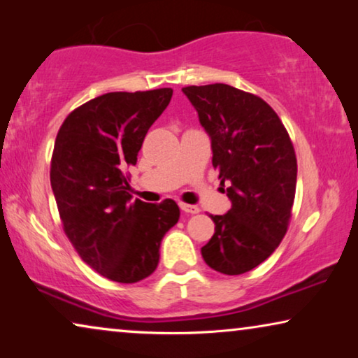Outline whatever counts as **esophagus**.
<instances>
[{
	"mask_svg": "<svg viewBox=\"0 0 358 358\" xmlns=\"http://www.w3.org/2000/svg\"><path fill=\"white\" fill-rule=\"evenodd\" d=\"M180 210H182L184 213H189V215H195L200 212V208L197 207V205H190V203H179Z\"/></svg>",
	"mask_w": 358,
	"mask_h": 358,
	"instance_id": "34e87169",
	"label": "esophagus"
}]
</instances>
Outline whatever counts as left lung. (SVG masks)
I'll return each mask as SVG.
<instances>
[{
	"instance_id": "obj_1",
	"label": "left lung",
	"mask_w": 358,
	"mask_h": 358,
	"mask_svg": "<svg viewBox=\"0 0 358 358\" xmlns=\"http://www.w3.org/2000/svg\"><path fill=\"white\" fill-rule=\"evenodd\" d=\"M182 92L212 140L213 168L231 200L228 213L210 215L215 233L202 257L213 271L239 275L266 261L285 236L296 189L295 150L259 96L223 83Z\"/></svg>"
}]
</instances>
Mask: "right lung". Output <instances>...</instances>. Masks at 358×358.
Here are the masks:
<instances>
[{
	"instance_id": "add662e5",
	"label": "right lung",
	"mask_w": 358,
	"mask_h": 358,
	"mask_svg": "<svg viewBox=\"0 0 358 358\" xmlns=\"http://www.w3.org/2000/svg\"><path fill=\"white\" fill-rule=\"evenodd\" d=\"M173 90L107 92L71 112L58 130L50 184L63 231L102 277L135 283L159 262L161 239L179 220L174 200L130 202L127 168Z\"/></svg>"
}]
</instances>
